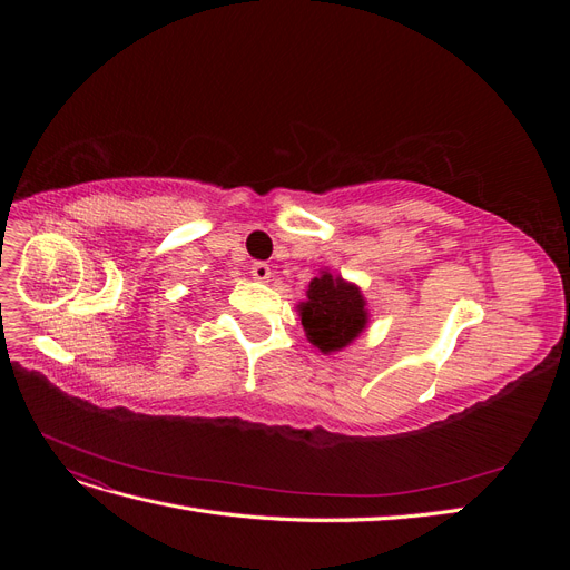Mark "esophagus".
<instances>
[{
	"label": "esophagus",
	"mask_w": 570,
	"mask_h": 570,
	"mask_svg": "<svg viewBox=\"0 0 570 570\" xmlns=\"http://www.w3.org/2000/svg\"><path fill=\"white\" fill-rule=\"evenodd\" d=\"M252 275H254V281H258V283H268L271 281V266L264 264V262H256L252 266Z\"/></svg>",
	"instance_id": "1"
}]
</instances>
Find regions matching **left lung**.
Listing matches in <instances>:
<instances>
[{
	"mask_svg": "<svg viewBox=\"0 0 570 570\" xmlns=\"http://www.w3.org/2000/svg\"><path fill=\"white\" fill-rule=\"evenodd\" d=\"M306 340L323 354H333L354 342L368 323L366 299L354 283L323 271L308 283L306 302L299 304Z\"/></svg>",
	"mask_w": 570,
	"mask_h": 570,
	"instance_id": "left-lung-1",
	"label": "left lung"
}]
</instances>
